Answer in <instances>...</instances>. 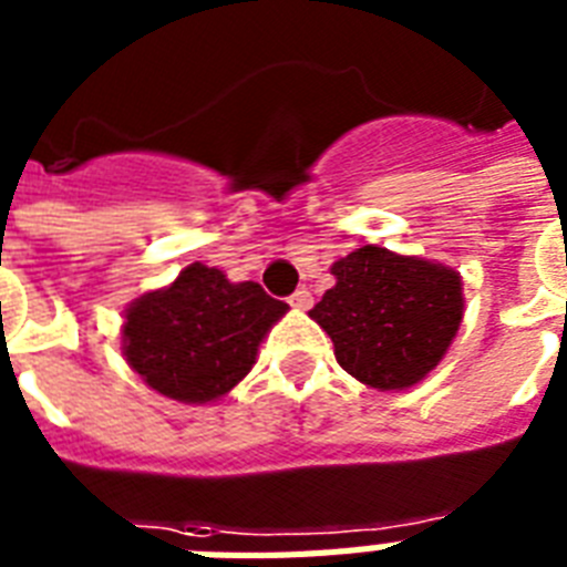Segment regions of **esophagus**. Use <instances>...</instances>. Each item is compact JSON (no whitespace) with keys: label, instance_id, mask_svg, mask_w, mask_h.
I'll return each instance as SVG.
<instances>
[{"label":"esophagus","instance_id":"obj_1","mask_svg":"<svg viewBox=\"0 0 567 567\" xmlns=\"http://www.w3.org/2000/svg\"><path fill=\"white\" fill-rule=\"evenodd\" d=\"M288 302H291L293 309L306 311V309H311V302H315V297H311L309 288H297V291L291 293V300H288Z\"/></svg>","mask_w":567,"mask_h":567}]
</instances>
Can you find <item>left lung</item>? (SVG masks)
Wrapping results in <instances>:
<instances>
[{
    "instance_id": "left-lung-1",
    "label": "left lung",
    "mask_w": 567,
    "mask_h": 567,
    "mask_svg": "<svg viewBox=\"0 0 567 567\" xmlns=\"http://www.w3.org/2000/svg\"><path fill=\"white\" fill-rule=\"evenodd\" d=\"M336 285L309 311L350 377L379 391L417 385L444 359L465 315L462 276L385 247L332 265Z\"/></svg>"
}]
</instances>
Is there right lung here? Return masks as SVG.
<instances>
[{"label":"right lung","instance_id":"right-lung-1","mask_svg":"<svg viewBox=\"0 0 567 567\" xmlns=\"http://www.w3.org/2000/svg\"><path fill=\"white\" fill-rule=\"evenodd\" d=\"M285 311L288 302L258 282H229L217 267L194 261L176 282L128 306L123 355L158 394L212 403L247 377Z\"/></svg>","mask_w":567,"mask_h":567}]
</instances>
